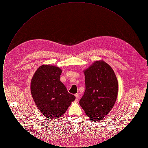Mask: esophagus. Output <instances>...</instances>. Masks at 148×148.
<instances>
[{
	"label": "esophagus",
	"mask_w": 148,
	"mask_h": 148,
	"mask_svg": "<svg viewBox=\"0 0 148 148\" xmlns=\"http://www.w3.org/2000/svg\"><path fill=\"white\" fill-rule=\"evenodd\" d=\"M75 98H76V101H77V100H78V99H79V94H78V93L75 94Z\"/></svg>",
	"instance_id": "obj_1"
}]
</instances>
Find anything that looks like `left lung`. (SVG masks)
Wrapping results in <instances>:
<instances>
[{"mask_svg":"<svg viewBox=\"0 0 148 148\" xmlns=\"http://www.w3.org/2000/svg\"><path fill=\"white\" fill-rule=\"evenodd\" d=\"M85 90L79 104L92 121L101 120L116 101L118 83L113 69L104 61H96L85 70Z\"/></svg>","mask_w":148,"mask_h":148,"instance_id":"left-lung-1","label":"left lung"}]
</instances>
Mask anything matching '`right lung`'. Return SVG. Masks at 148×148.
<instances>
[{"mask_svg": "<svg viewBox=\"0 0 148 148\" xmlns=\"http://www.w3.org/2000/svg\"><path fill=\"white\" fill-rule=\"evenodd\" d=\"M62 72L58 67L43 65L36 70L32 79V97L40 112L50 119L63 115L75 99L60 81Z\"/></svg>", "mask_w": 148, "mask_h": 148, "instance_id": "add662e5", "label": "right lung"}]
</instances>
